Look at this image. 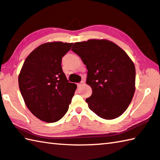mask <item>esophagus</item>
<instances>
[{"label": "esophagus", "mask_w": 160, "mask_h": 160, "mask_svg": "<svg viewBox=\"0 0 160 160\" xmlns=\"http://www.w3.org/2000/svg\"><path fill=\"white\" fill-rule=\"evenodd\" d=\"M84 83H85V82H84V81H82V82H81L78 84V88H80V87L82 86Z\"/></svg>", "instance_id": "esophagus-1"}]
</instances>
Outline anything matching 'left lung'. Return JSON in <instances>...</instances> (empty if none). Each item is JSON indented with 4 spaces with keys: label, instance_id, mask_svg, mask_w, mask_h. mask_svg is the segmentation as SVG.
I'll return each instance as SVG.
<instances>
[{
    "label": "left lung",
    "instance_id": "obj_1",
    "mask_svg": "<svg viewBox=\"0 0 160 160\" xmlns=\"http://www.w3.org/2000/svg\"><path fill=\"white\" fill-rule=\"evenodd\" d=\"M72 51L88 69L86 83L92 89L85 100L89 108L105 120H113L128 108L135 92L132 60L115 43L105 39L75 42Z\"/></svg>",
    "mask_w": 160,
    "mask_h": 160
}]
</instances>
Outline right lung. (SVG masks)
<instances>
[{
  "mask_svg": "<svg viewBox=\"0 0 160 160\" xmlns=\"http://www.w3.org/2000/svg\"><path fill=\"white\" fill-rule=\"evenodd\" d=\"M73 43L46 42L32 51L20 71L18 82L26 106L46 122H55L68 111L77 85L68 82L62 59Z\"/></svg>",
  "mask_w": 160,
  "mask_h": 160,
  "instance_id": "1",
  "label": "right lung"
}]
</instances>
